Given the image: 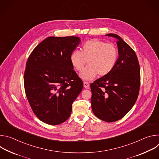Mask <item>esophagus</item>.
<instances>
[{
    "label": "esophagus",
    "mask_w": 159,
    "mask_h": 159,
    "mask_svg": "<svg viewBox=\"0 0 159 159\" xmlns=\"http://www.w3.org/2000/svg\"><path fill=\"white\" fill-rule=\"evenodd\" d=\"M84 87L85 89H89V84L87 82H84Z\"/></svg>",
    "instance_id": "34e87169"
}]
</instances>
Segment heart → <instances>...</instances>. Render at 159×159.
I'll return each instance as SVG.
<instances>
[{
  "instance_id": "1",
  "label": "heart",
  "mask_w": 159,
  "mask_h": 159,
  "mask_svg": "<svg viewBox=\"0 0 159 159\" xmlns=\"http://www.w3.org/2000/svg\"><path fill=\"white\" fill-rule=\"evenodd\" d=\"M118 58V51L115 45L105 41L92 39L85 41L82 46L81 52L74 50L70 60L72 66L81 71L87 60L89 66L83 70L79 77L84 80H91L99 74L104 76L115 67Z\"/></svg>"
}]
</instances>
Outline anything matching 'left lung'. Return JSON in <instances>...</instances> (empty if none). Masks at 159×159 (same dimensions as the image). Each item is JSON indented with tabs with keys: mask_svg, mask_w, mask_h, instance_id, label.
Returning a JSON list of instances; mask_svg holds the SVG:
<instances>
[{
	"mask_svg": "<svg viewBox=\"0 0 159 159\" xmlns=\"http://www.w3.org/2000/svg\"><path fill=\"white\" fill-rule=\"evenodd\" d=\"M118 58L113 69L90 84L91 106L94 114L106 122L121 119L137 99L140 85V69L134 50L118 34Z\"/></svg>",
	"mask_w": 159,
	"mask_h": 159,
	"instance_id": "obj_1",
	"label": "left lung"
}]
</instances>
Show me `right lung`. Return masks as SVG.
Here are the masks:
<instances>
[{"instance_id":"1","label":"right lung","mask_w":159,"mask_h":159,"mask_svg":"<svg viewBox=\"0 0 159 159\" xmlns=\"http://www.w3.org/2000/svg\"><path fill=\"white\" fill-rule=\"evenodd\" d=\"M81 39L76 36H50L33 50L24 75L25 92L36 116L57 125L72 112V105L83 88L70 57Z\"/></svg>"}]
</instances>
